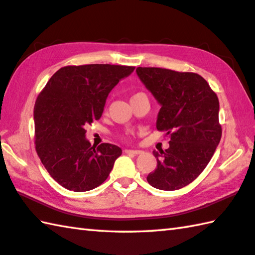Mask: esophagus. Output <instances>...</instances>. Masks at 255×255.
Segmentation results:
<instances>
[{
  "mask_svg": "<svg viewBox=\"0 0 255 255\" xmlns=\"http://www.w3.org/2000/svg\"><path fill=\"white\" fill-rule=\"evenodd\" d=\"M125 152H127V154H132V155H140L142 150L139 149H126Z\"/></svg>",
  "mask_w": 255,
  "mask_h": 255,
  "instance_id": "1",
  "label": "esophagus"
}]
</instances>
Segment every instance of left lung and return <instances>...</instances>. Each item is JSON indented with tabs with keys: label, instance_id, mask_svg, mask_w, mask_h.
Wrapping results in <instances>:
<instances>
[{
	"label": "left lung",
	"instance_id": "left-lung-1",
	"mask_svg": "<svg viewBox=\"0 0 255 255\" xmlns=\"http://www.w3.org/2000/svg\"><path fill=\"white\" fill-rule=\"evenodd\" d=\"M136 72L160 105L156 128L170 137L169 148L152 151L157 168L147 182L161 191L183 188L205 169L221 140L219 98L197 73L141 67Z\"/></svg>",
	"mask_w": 255,
	"mask_h": 255
}]
</instances>
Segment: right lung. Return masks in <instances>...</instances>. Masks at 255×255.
I'll use <instances>...</instances> for the list:
<instances>
[{"mask_svg": "<svg viewBox=\"0 0 255 255\" xmlns=\"http://www.w3.org/2000/svg\"><path fill=\"white\" fill-rule=\"evenodd\" d=\"M135 67H63L50 78L34 106L35 149L55 182L73 192L103 184L122 155L113 143L91 146L86 127L100 119L109 92Z\"/></svg>", "mask_w": 255, "mask_h": 255, "instance_id": "1", "label": "right lung"}]
</instances>
